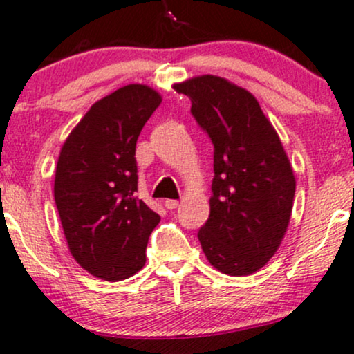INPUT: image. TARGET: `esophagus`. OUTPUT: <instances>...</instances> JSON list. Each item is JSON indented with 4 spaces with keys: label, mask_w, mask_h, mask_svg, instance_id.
Listing matches in <instances>:
<instances>
[{
    "label": "esophagus",
    "mask_w": 354,
    "mask_h": 354,
    "mask_svg": "<svg viewBox=\"0 0 354 354\" xmlns=\"http://www.w3.org/2000/svg\"><path fill=\"white\" fill-rule=\"evenodd\" d=\"M177 205H178V202H177V201H172V198H169V201H165V207H167L169 210L177 209Z\"/></svg>",
    "instance_id": "obj_1"
}]
</instances>
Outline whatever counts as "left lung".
<instances>
[{
  "mask_svg": "<svg viewBox=\"0 0 354 354\" xmlns=\"http://www.w3.org/2000/svg\"><path fill=\"white\" fill-rule=\"evenodd\" d=\"M214 144L210 215L198 230L218 272L250 275L275 255L293 209L295 176L277 131L248 91L218 76L174 86Z\"/></svg>",
  "mask_w": 354,
  "mask_h": 354,
  "instance_id": "1",
  "label": "left lung"
}]
</instances>
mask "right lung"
Returning <instances> with one entry per match:
<instances>
[{
    "mask_svg": "<svg viewBox=\"0 0 354 354\" xmlns=\"http://www.w3.org/2000/svg\"><path fill=\"white\" fill-rule=\"evenodd\" d=\"M160 102L149 86L120 87L86 112L57 159L54 201L69 252L102 280H126L139 272L160 222L136 197L137 137Z\"/></svg>",
    "mask_w": 354,
    "mask_h": 354,
    "instance_id": "1",
    "label": "right lung"
}]
</instances>
